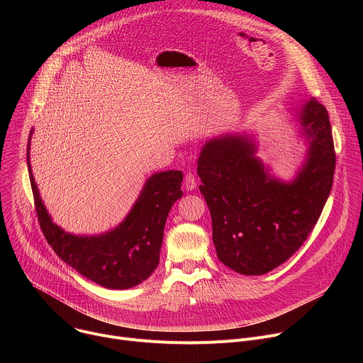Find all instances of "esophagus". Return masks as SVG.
<instances>
[{"label": "esophagus", "mask_w": 363, "mask_h": 363, "mask_svg": "<svg viewBox=\"0 0 363 363\" xmlns=\"http://www.w3.org/2000/svg\"><path fill=\"white\" fill-rule=\"evenodd\" d=\"M184 185L186 188V191H192L195 186H196V179H195V175L194 174H186L185 177V181H184Z\"/></svg>", "instance_id": "esophagus-1"}]
</instances>
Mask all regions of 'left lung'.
Masks as SVG:
<instances>
[{"mask_svg": "<svg viewBox=\"0 0 363 363\" xmlns=\"http://www.w3.org/2000/svg\"><path fill=\"white\" fill-rule=\"evenodd\" d=\"M294 118L308 147L290 182L269 172L245 133L216 136L201 149L199 191L211 213L217 255L240 274H266L289 260L312 233L330 194L336 155L328 111L312 97Z\"/></svg>", "mask_w": 363, "mask_h": 363, "instance_id": "1", "label": "left lung"}]
</instances>
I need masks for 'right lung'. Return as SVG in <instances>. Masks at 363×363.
<instances>
[{
  "label": "right lung",
  "instance_id": "right-lung-1",
  "mask_svg": "<svg viewBox=\"0 0 363 363\" xmlns=\"http://www.w3.org/2000/svg\"><path fill=\"white\" fill-rule=\"evenodd\" d=\"M27 165L38 223L47 242L62 260L86 279L115 290H125L146 280L160 264L167 217L182 196L181 171L157 172L147 178L126 218L113 230L99 235H76L53 223Z\"/></svg>",
  "mask_w": 363,
  "mask_h": 363
}]
</instances>
